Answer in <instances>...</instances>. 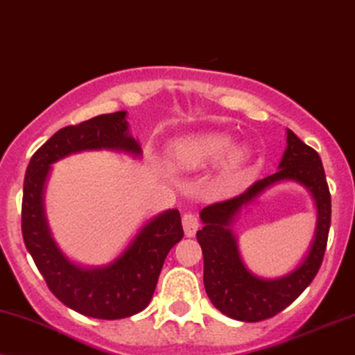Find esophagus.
I'll return each mask as SVG.
<instances>
[{"mask_svg": "<svg viewBox=\"0 0 355 355\" xmlns=\"http://www.w3.org/2000/svg\"><path fill=\"white\" fill-rule=\"evenodd\" d=\"M182 227H184V234L187 237H194L199 229L198 218H196L194 214H191V212H186V214L182 216Z\"/></svg>", "mask_w": 355, "mask_h": 355, "instance_id": "obj_1", "label": "esophagus"}]
</instances>
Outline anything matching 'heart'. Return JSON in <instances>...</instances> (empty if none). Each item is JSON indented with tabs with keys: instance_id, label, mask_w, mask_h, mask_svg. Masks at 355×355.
<instances>
[{
	"instance_id": "obj_1",
	"label": "heart",
	"mask_w": 355,
	"mask_h": 355,
	"mask_svg": "<svg viewBox=\"0 0 355 355\" xmlns=\"http://www.w3.org/2000/svg\"><path fill=\"white\" fill-rule=\"evenodd\" d=\"M231 137L220 132L187 136L169 146V157L176 168L184 171L204 169L223 159L226 171L234 173L245 161V151L237 146L231 148Z\"/></svg>"
}]
</instances>
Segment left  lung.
<instances>
[{
  "instance_id": "8db88e82",
  "label": "left lung",
  "mask_w": 355,
  "mask_h": 355,
  "mask_svg": "<svg viewBox=\"0 0 355 355\" xmlns=\"http://www.w3.org/2000/svg\"><path fill=\"white\" fill-rule=\"evenodd\" d=\"M282 180L299 182L310 189L318 209V223L310 252L302 264L282 278L262 279L254 277L243 266L230 224L244 207ZM199 216L204 227L196 237L202 249L204 287L216 309L243 322L274 318L311 284L326 252L331 227V193L320 156L287 129V148L276 173L254 182L236 198L206 206Z\"/></svg>"
}]
</instances>
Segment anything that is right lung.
<instances>
[{"label": "right lung", "instance_id": "obj_1", "mask_svg": "<svg viewBox=\"0 0 355 355\" xmlns=\"http://www.w3.org/2000/svg\"><path fill=\"white\" fill-rule=\"evenodd\" d=\"M98 149L141 156L139 143L129 135L126 111L62 128L33 154L24 176L21 231L37 270L64 306L87 318L114 320L148 307L166 256L182 239L184 231L179 211L168 209L149 219L121 256L107 266L83 268L69 261L54 243L46 220V179L56 161Z\"/></svg>", "mask_w": 355, "mask_h": 355}]
</instances>
